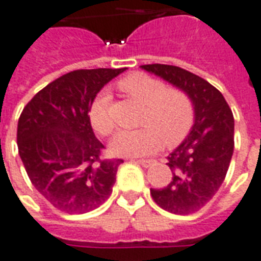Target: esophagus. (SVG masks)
Returning <instances> with one entry per match:
<instances>
[{
	"label": "esophagus",
	"mask_w": 261,
	"mask_h": 261,
	"mask_svg": "<svg viewBox=\"0 0 261 261\" xmlns=\"http://www.w3.org/2000/svg\"><path fill=\"white\" fill-rule=\"evenodd\" d=\"M139 164L143 166V168H150V166L155 165V160H139Z\"/></svg>",
	"instance_id": "obj_1"
}]
</instances>
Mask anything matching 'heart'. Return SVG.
I'll list each match as a JSON object with an SVG mask.
<instances>
[{
    "instance_id": "obj_1",
    "label": "heart",
    "mask_w": 261,
    "mask_h": 261,
    "mask_svg": "<svg viewBox=\"0 0 261 261\" xmlns=\"http://www.w3.org/2000/svg\"><path fill=\"white\" fill-rule=\"evenodd\" d=\"M119 89L144 105L143 128L119 130L110 143V151L119 156H142L155 152L162 144L176 146L189 135L194 122L193 101L183 91L166 89L160 80L132 72L118 82ZM92 128L100 136L114 129L110 114V93L101 91L89 107Z\"/></svg>"
}]
</instances>
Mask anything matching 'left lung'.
Segmentation results:
<instances>
[{
    "label": "left lung",
    "mask_w": 261,
    "mask_h": 261,
    "mask_svg": "<svg viewBox=\"0 0 261 261\" xmlns=\"http://www.w3.org/2000/svg\"><path fill=\"white\" fill-rule=\"evenodd\" d=\"M193 101L194 125L187 138L168 155L173 176L164 189H151L158 206L175 215H190L205 206L224 181L234 151V117L216 88L184 68L144 64Z\"/></svg>",
    "instance_id": "1"
}]
</instances>
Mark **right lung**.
Masks as SVG:
<instances>
[{
    "instance_id": "1",
    "label": "right lung",
    "mask_w": 261,
    "mask_h": 261,
    "mask_svg": "<svg viewBox=\"0 0 261 261\" xmlns=\"http://www.w3.org/2000/svg\"><path fill=\"white\" fill-rule=\"evenodd\" d=\"M125 68L75 70L50 82L23 109L17 147L29 179L42 197L66 213H86L113 193L122 160H100L89 107Z\"/></svg>"
}]
</instances>
